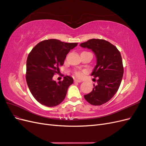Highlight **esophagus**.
Wrapping results in <instances>:
<instances>
[{"label":"esophagus","instance_id":"34e87169","mask_svg":"<svg viewBox=\"0 0 146 146\" xmlns=\"http://www.w3.org/2000/svg\"><path fill=\"white\" fill-rule=\"evenodd\" d=\"M74 82L81 83V82H82V80H77V79H75V80H74Z\"/></svg>","mask_w":146,"mask_h":146}]
</instances>
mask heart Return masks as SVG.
Wrapping results in <instances>:
<instances>
[{"label": "heart", "mask_w": 146, "mask_h": 146, "mask_svg": "<svg viewBox=\"0 0 146 146\" xmlns=\"http://www.w3.org/2000/svg\"><path fill=\"white\" fill-rule=\"evenodd\" d=\"M75 76L78 78H81L83 76V72L81 71H79V70H76V71L74 72Z\"/></svg>", "instance_id": "obj_1"}]
</instances>
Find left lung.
Returning <instances> with one entry per match:
<instances>
[{
  "instance_id": "1",
  "label": "left lung",
  "mask_w": 146,
  "mask_h": 146,
  "mask_svg": "<svg viewBox=\"0 0 146 146\" xmlns=\"http://www.w3.org/2000/svg\"><path fill=\"white\" fill-rule=\"evenodd\" d=\"M80 46L90 48L97 58V64L91 76L98 78V85L94 84L92 91L84 98L92 105L104 104L116 93L122 81L123 67L120 52L104 39H89Z\"/></svg>"
}]
</instances>
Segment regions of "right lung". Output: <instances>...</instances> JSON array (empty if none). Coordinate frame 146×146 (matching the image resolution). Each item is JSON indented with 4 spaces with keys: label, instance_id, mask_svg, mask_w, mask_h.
Returning a JSON list of instances; mask_svg holds the SVG:
<instances>
[{
    "label": "right lung",
    "instance_id": "1",
    "mask_svg": "<svg viewBox=\"0 0 146 146\" xmlns=\"http://www.w3.org/2000/svg\"><path fill=\"white\" fill-rule=\"evenodd\" d=\"M77 42L67 43L50 39L35 46L27 57L26 81L31 93L39 103L48 107L59 105L64 99L73 78L68 76L56 82L53 76L60 71L66 55Z\"/></svg>",
    "mask_w": 146,
    "mask_h": 146
}]
</instances>
